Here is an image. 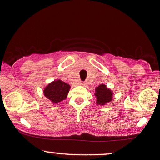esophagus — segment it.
<instances>
[{
	"label": "esophagus",
	"instance_id": "34e87169",
	"mask_svg": "<svg viewBox=\"0 0 160 160\" xmlns=\"http://www.w3.org/2000/svg\"><path fill=\"white\" fill-rule=\"evenodd\" d=\"M79 84H80V85H82V86H84V84H85V83H84V82H81Z\"/></svg>",
	"mask_w": 160,
	"mask_h": 160
}]
</instances>
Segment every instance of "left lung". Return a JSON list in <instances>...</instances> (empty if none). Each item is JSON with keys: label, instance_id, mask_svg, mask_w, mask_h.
I'll use <instances>...</instances> for the list:
<instances>
[{"label": "left lung", "instance_id": "8db88e82", "mask_svg": "<svg viewBox=\"0 0 160 160\" xmlns=\"http://www.w3.org/2000/svg\"><path fill=\"white\" fill-rule=\"evenodd\" d=\"M112 95H113V92L110 89L107 88V87L104 84H100L98 88H96L95 96L97 98L96 103L98 104L104 105L110 102L112 100Z\"/></svg>", "mask_w": 160, "mask_h": 160}]
</instances>
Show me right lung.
I'll use <instances>...</instances> for the list:
<instances>
[{"instance_id":"add662e5","label":"right lung","mask_w":160,"mask_h":160,"mask_svg":"<svg viewBox=\"0 0 160 160\" xmlns=\"http://www.w3.org/2000/svg\"><path fill=\"white\" fill-rule=\"evenodd\" d=\"M70 86L61 80H57L49 84L44 90V96L52 103L58 104L68 96Z\"/></svg>"}]
</instances>
